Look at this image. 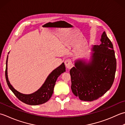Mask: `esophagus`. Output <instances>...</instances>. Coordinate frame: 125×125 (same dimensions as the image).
<instances>
[{"instance_id":"34e87169","label":"esophagus","mask_w":125,"mask_h":125,"mask_svg":"<svg viewBox=\"0 0 125 125\" xmlns=\"http://www.w3.org/2000/svg\"><path fill=\"white\" fill-rule=\"evenodd\" d=\"M65 64L66 66V67H67L68 69H71V68L73 66L72 60H71V59H66L65 61Z\"/></svg>"}]
</instances>
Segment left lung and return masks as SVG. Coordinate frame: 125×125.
<instances>
[{
	"instance_id": "8db88e82",
	"label": "left lung",
	"mask_w": 125,
	"mask_h": 125,
	"mask_svg": "<svg viewBox=\"0 0 125 125\" xmlns=\"http://www.w3.org/2000/svg\"><path fill=\"white\" fill-rule=\"evenodd\" d=\"M101 43L93 46L90 60L75 61L70 70L71 90L81 100L92 101L103 96L112 86L116 61L113 44L104 31Z\"/></svg>"
}]
</instances>
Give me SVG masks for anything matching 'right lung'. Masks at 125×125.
<instances>
[{"mask_svg": "<svg viewBox=\"0 0 125 125\" xmlns=\"http://www.w3.org/2000/svg\"><path fill=\"white\" fill-rule=\"evenodd\" d=\"M7 60L8 55L6 59L5 70V77L7 85L10 90L19 99V100L30 105H38L46 103L52 95L55 82L58 77H59L61 74L66 71L65 64L62 62V65L56 68L48 75L44 83L39 90L30 94H25L15 90L10 83L7 75Z\"/></svg>", "mask_w": 125, "mask_h": 125, "instance_id": "1", "label": "right lung"}]
</instances>
